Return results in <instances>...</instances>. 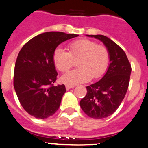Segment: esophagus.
<instances>
[{"mask_svg":"<svg viewBox=\"0 0 148 148\" xmlns=\"http://www.w3.org/2000/svg\"><path fill=\"white\" fill-rule=\"evenodd\" d=\"M74 86H71V85H66V90H69L71 89V88H74Z\"/></svg>","mask_w":148,"mask_h":148,"instance_id":"34e87169","label":"esophagus"}]
</instances>
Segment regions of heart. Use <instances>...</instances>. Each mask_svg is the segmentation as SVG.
Returning a JSON list of instances; mask_svg holds the SVG:
<instances>
[{
    "mask_svg": "<svg viewBox=\"0 0 148 148\" xmlns=\"http://www.w3.org/2000/svg\"><path fill=\"white\" fill-rule=\"evenodd\" d=\"M52 59L55 67L63 72L73 66L74 60L79 59L78 69L67 71L60 77L61 82L74 86L88 82L92 77H101L108 68L110 55L104 47L90 40L80 39L70 43L69 52L61 47L56 48Z\"/></svg>",
    "mask_w": 148,
    "mask_h": 148,
    "instance_id": "1",
    "label": "heart"
}]
</instances>
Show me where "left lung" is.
Returning <instances> with one entry per match:
<instances>
[{
  "instance_id": "1",
  "label": "left lung",
  "mask_w": 148,
  "mask_h": 148,
  "mask_svg": "<svg viewBox=\"0 0 148 148\" xmlns=\"http://www.w3.org/2000/svg\"><path fill=\"white\" fill-rule=\"evenodd\" d=\"M102 41L110 55V63L99 82L86 87L87 94L80 107L88 116L102 119L112 114L121 105L128 88L132 66L125 52L116 43L103 35H87Z\"/></svg>"
}]
</instances>
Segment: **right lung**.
Instances as JSON below:
<instances>
[{"mask_svg": "<svg viewBox=\"0 0 148 148\" xmlns=\"http://www.w3.org/2000/svg\"><path fill=\"white\" fill-rule=\"evenodd\" d=\"M77 34L46 32L27 41L18 54L14 87L24 110L38 119L55 114L66 93L64 85L54 86L58 72L52 55L60 44Z\"/></svg>", "mask_w": 148, "mask_h": 148, "instance_id": "obj_1", "label": "right lung"}]
</instances>
